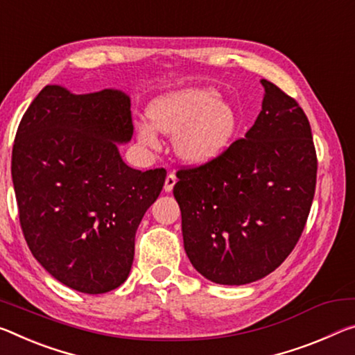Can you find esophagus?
Instances as JSON below:
<instances>
[{
	"label": "esophagus",
	"instance_id": "obj_1",
	"mask_svg": "<svg viewBox=\"0 0 355 355\" xmlns=\"http://www.w3.org/2000/svg\"><path fill=\"white\" fill-rule=\"evenodd\" d=\"M177 183V175L175 173H168V175L166 177V183H164V191L166 193H171V191L173 189V187H175Z\"/></svg>",
	"mask_w": 355,
	"mask_h": 355
}]
</instances>
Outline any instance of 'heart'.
Instances as JSON below:
<instances>
[{
    "mask_svg": "<svg viewBox=\"0 0 355 355\" xmlns=\"http://www.w3.org/2000/svg\"><path fill=\"white\" fill-rule=\"evenodd\" d=\"M148 118L156 131L178 136V155L191 164L215 159L229 147L239 128L237 112L221 103V94L213 88L184 89L156 99L148 107ZM137 136L144 147H159L148 125H140Z\"/></svg>",
    "mask_w": 355,
    "mask_h": 355,
    "instance_id": "b5f03b06",
    "label": "heart"
}]
</instances>
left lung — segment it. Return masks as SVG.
<instances>
[{
    "label": "left lung",
    "instance_id": "left-lung-1",
    "mask_svg": "<svg viewBox=\"0 0 355 355\" xmlns=\"http://www.w3.org/2000/svg\"><path fill=\"white\" fill-rule=\"evenodd\" d=\"M254 125L215 159L182 167L173 196L184 251L207 279L246 284L278 268L305 229L316 189L311 126L294 98L262 80Z\"/></svg>",
    "mask_w": 355,
    "mask_h": 355
}]
</instances>
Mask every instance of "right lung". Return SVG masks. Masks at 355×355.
<instances>
[{"label": "right lung", "instance_id": "obj_1", "mask_svg": "<svg viewBox=\"0 0 355 355\" xmlns=\"http://www.w3.org/2000/svg\"><path fill=\"white\" fill-rule=\"evenodd\" d=\"M134 132L118 89H41L17 129L12 182L21 232L37 262L67 288L104 294L125 283L140 221L164 168L136 171L116 144Z\"/></svg>", "mask_w": 355, "mask_h": 355}]
</instances>
